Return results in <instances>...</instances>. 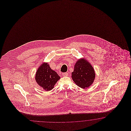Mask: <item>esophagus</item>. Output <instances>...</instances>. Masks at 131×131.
<instances>
[{
  "label": "esophagus",
  "mask_w": 131,
  "mask_h": 131,
  "mask_svg": "<svg viewBox=\"0 0 131 131\" xmlns=\"http://www.w3.org/2000/svg\"><path fill=\"white\" fill-rule=\"evenodd\" d=\"M62 74H63V76H67L68 75V73H67V72H64V73H62Z\"/></svg>",
  "instance_id": "1"
}]
</instances>
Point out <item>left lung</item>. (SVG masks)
I'll return each mask as SVG.
<instances>
[{
	"label": "left lung",
	"instance_id": "left-lung-1",
	"mask_svg": "<svg viewBox=\"0 0 131 131\" xmlns=\"http://www.w3.org/2000/svg\"><path fill=\"white\" fill-rule=\"evenodd\" d=\"M95 76V70L86 59H81L76 62L72 78L78 86L84 89L89 88L94 82Z\"/></svg>",
	"mask_w": 131,
	"mask_h": 131
}]
</instances>
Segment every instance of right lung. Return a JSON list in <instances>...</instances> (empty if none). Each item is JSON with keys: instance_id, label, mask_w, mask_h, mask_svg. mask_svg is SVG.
Masks as SVG:
<instances>
[{"instance_id": "right-lung-1", "label": "right lung", "mask_w": 131, "mask_h": 131, "mask_svg": "<svg viewBox=\"0 0 131 131\" xmlns=\"http://www.w3.org/2000/svg\"><path fill=\"white\" fill-rule=\"evenodd\" d=\"M60 76L50 68L47 63L41 64L36 71L35 79L36 82L46 91H50L54 88Z\"/></svg>"}]
</instances>
